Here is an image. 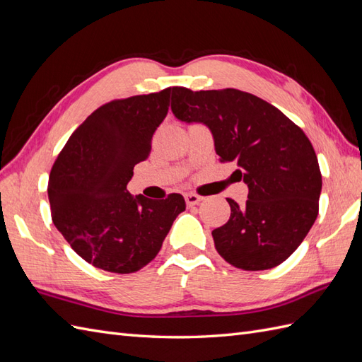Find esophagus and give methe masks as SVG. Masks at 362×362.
Masks as SVG:
<instances>
[{"label":"esophagus","instance_id":"34e87169","mask_svg":"<svg viewBox=\"0 0 362 362\" xmlns=\"http://www.w3.org/2000/svg\"><path fill=\"white\" fill-rule=\"evenodd\" d=\"M185 200H187L188 206H194V205H199V203L203 200V197L197 196V194L189 192V194H187V196H185Z\"/></svg>","mask_w":362,"mask_h":362}]
</instances>
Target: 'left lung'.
Returning <instances> with one entry per match:
<instances>
[{"mask_svg": "<svg viewBox=\"0 0 362 362\" xmlns=\"http://www.w3.org/2000/svg\"><path fill=\"white\" fill-rule=\"evenodd\" d=\"M171 110L211 129L220 162H234L249 188L245 205L228 199V223L212 230L217 252L245 271L281 264L318 216L322 180L308 136L269 102L235 88L175 87Z\"/></svg>", "mask_w": 362, "mask_h": 362, "instance_id": "1", "label": "left lung"}]
</instances>
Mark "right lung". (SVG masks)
I'll list each match as a JSON object with an SVG mask.
<instances>
[{
	"label": "right lung",
	"mask_w": 362,
	"mask_h": 362,
	"mask_svg": "<svg viewBox=\"0 0 362 362\" xmlns=\"http://www.w3.org/2000/svg\"><path fill=\"white\" fill-rule=\"evenodd\" d=\"M174 91L170 87L99 107L53 163L47 189L53 223L73 251L102 271L142 269L187 208L180 194L150 200L127 191L134 165L151 153L153 134Z\"/></svg>",
	"instance_id": "1"
}]
</instances>
